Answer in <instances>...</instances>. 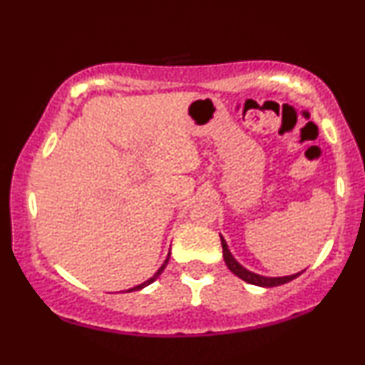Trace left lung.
Listing matches in <instances>:
<instances>
[{
	"label": "left lung",
	"mask_w": 365,
	"mask_h": 365,
	"mask_svg": "<svg viewBox=\"0 0 365 365\" xmlns=\"http://www.w3.org/2000/svg\"><path fill=\"white\" fill-rule=\"evenodd\" d=\"M221 245H222V257H225V262L227 265V269H230L232 274L238 275L240 279H243L245 282L248 284H253V285H260V287H275V285H282V284H287L294 280L296 277H299L302 272H297V274L294 275H285V277H265V275H258L255 274V272H250L248 269H245L241 263L236 260L235 257H232L230 248H227V243L226 240L221 236Z\"/></svg>",
	"instance_id": "1"
}]
</instances>
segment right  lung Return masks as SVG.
<instances>
[{
	"label": "right lung",
	"mask_w": 365,
	"mask_h": 365,
	"mask_svg": "<svg viewBox=\"0 0 365 365\" xmlns=\"http://www.w3.org/2000/svg\"><path fill=\"white\" fill-rule=\"evenodd\" d=\"M168 260H170V253H168V257H166V260L163 262V265H161V267H160V269H158V272H156V274H155V275H153V277H151V279L144 280V282H143V284L135 285V287H130V289H127V291H125V292H133V291H140V289H144V287H146V285H149V284H153V282H155V280H156V279H158V277H160V275H161V272H163V270H165V267H166V265H168Z\"/></svg>",
	"instance_id": "obj_1"
}]
</instances>
